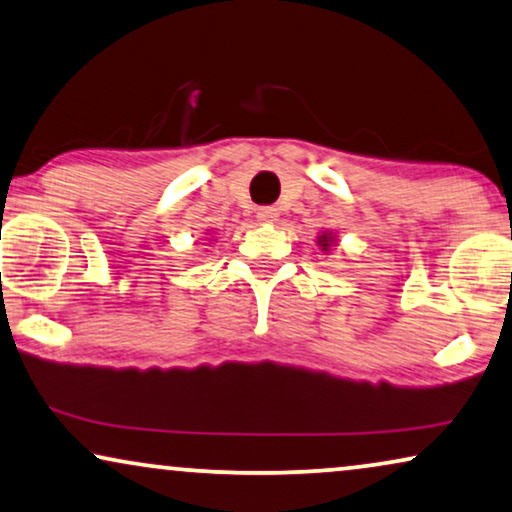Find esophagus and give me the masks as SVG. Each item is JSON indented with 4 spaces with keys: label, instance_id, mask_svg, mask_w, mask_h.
Returning a JSON list of instances; mask_svg holds the SVG:
<instances>
[{
    "label": "esophagus",
    "instance_id": "esophagus-1",
    "mask_svg": "<svg viewBox=\"0 0 512 512\" xmlns=\"http://www.w3.org/2000/svg\"><path fill=\"white\" fill-rule=\"evenodd\" d=\"M257 220L264 224H274L278 220V210L274 206H264L257 210Z\"/></svg>",
    "mask_w": 512,
    "mask_h": 512
}]
</instances>
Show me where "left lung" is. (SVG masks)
<instances>
[{
    "label": "left lung",
    "instance_id": "1",
    "mask_svg": "<svg viewBox=\"0 0 512 512\" xmlns=\"http://www.w3.org/2000/svg\"><path fill=\"white\" fill-rule=\"evenodd\" d=\"M337 243V238L335 236H332V231H323V234H320L318 236V248L320 250H323V252H327V250H330L332 248V245H335Z\"/></svg>",
    "mask_w": 512,
    "mask_h": 512
}]
</instances>
